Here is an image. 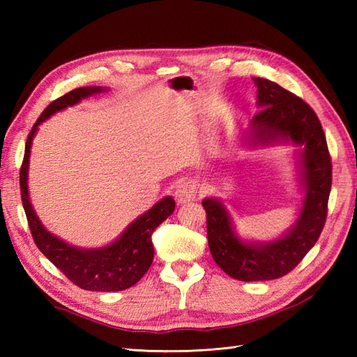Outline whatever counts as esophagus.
Masks as SVG:
<instances>
[{"label":"esophagus","mask_w":357,"mask_h":357,"mask_svg":"<svg viewBox=\"0 0 357 357\" xmlns=\"http://www.w3.org/2000/svg\"><path fill=\"white\" fill-rule=\"evenodd\" d=\"M196 193H198V187L193 183V181H183L174 188V198L179 204L190 202L196 198Z\"/></svg>","instance_id":"1"}]
</instances>
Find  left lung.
Masks as SVG:
<instances>
[{
    "mask_svg": "<svg viewBox=\"0 0 357 357\" xmlns=\"http://www.w3.org/2000/svg\"><path fill=\"white\" fill-rule=\"evenodd\" d=\"M257 112L252 121L253 142L270 144L278 138L304 146L302 179L305 199L299 221L279 241L268 244H244L233 234L224 206L216 199H204L207 213L210 253L227 275L252 282L285 276L298 265L319 239L328 213L331 190V156L314 110L276 82L256 78Z\"/></svg>",
    "mask_w": 357,
    "mask_h": 357,
    "instance_id": "obj_1",
    "label": "left lung"
}]
</instances>
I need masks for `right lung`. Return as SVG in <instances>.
<instances>
[{
	"instance_id": "obj_1",
	"label": "right lung",
	"mask_w": 357,
	"mask_h": 357,
	"mask_svg": "<svg viewBox=\"0 0 357 357\" xmlns=\"http://www.w3.org/2000/svg\"><path fill=\"white\" fill-rule=\"evenodd\" d=\"M100 92H102L101 87L73 89L72 92L59 96L58 100L52 101L45 107L27 136L24 159H22L20 169V188L29 229L40 252L63 275H66L67 279H70L75 285H78L82 290L121 291L135 285L150 268L155 253L151 234H153L159 224H162L173 213V198L167 196L162 201L155 204L147 213H144L128 225L123 236L113 242L112 245L98 250H81L67 245L66 242L53 236L44 229L41 222L38 221L32 206H30L27 193L30 146H32V139L38 126L55 112L63 110L67 105L77 104L84 98Z\"/></svg>"
}]
</instances>
